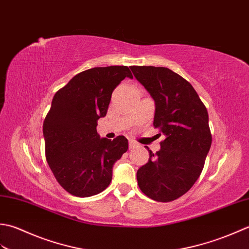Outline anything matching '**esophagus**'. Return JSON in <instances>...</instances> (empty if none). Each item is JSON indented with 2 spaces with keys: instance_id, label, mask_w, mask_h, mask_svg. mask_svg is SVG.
Here are the masks:
<instances>
[{
  "instance_id": "34e87169",
  "label": "esophagus",
  "mask_w": 249,
  "mask_h": 249,
  "mask_svg": "<svg viewBox=\"0 0 249 249\" xmlns=\"http://www.w3.org/2000/svg\"><path fill=\"white\" fill-rule=\"evenodd\" d=\"M136 145H138V144H136V142L132 141V140L129 141V147H130V148H134V147H135Z\"/></svg>"
}]
</instances>
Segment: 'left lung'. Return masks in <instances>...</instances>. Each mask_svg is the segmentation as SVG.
I'll return each mask as SVG.
<instances>
[{
  "label": "left lung",
  "instance_id": "obj_1",
  "mask_svg": "<svg viewBox=\"0 0 249 249\" xmlns=\"http://www.w3.org/2000/svg\"><path fill=\"white\" fill-rule=\"evenodd\" d=\"M131 71L154 99V125L164 136L160 150L154 154L148 149V162L138 170L139 187L155 201L176 200L199 178L210 151L207 109L190 83L172 70L132 67Z\"/></svg>",
  "mask_w": 249,
  "mask_h": 249
}]
</instances>
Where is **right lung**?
Returning a JSON list of instances; mask_svg holds the SVG:
<instances>
[{
    "label": "right lung",
    "instance_id": "obj_1",
    "mask_svg": "<svg viewBox=\"0 0 249 249\" xmlns=\"http://www.w3.org/2000/svg\"><path fill=\"white\" fill-rule=\"evenodd\" d=\"M125 77L124 65L93 68L75 75L54 94L45 118V154L59 184L76 196H91L108 187L113 166L128 150V140L100 138L98 120L105 117L114 89Z\"/></svg>",
    "mask_w": 249,
    "mask_h": 249
}]
</instances>
